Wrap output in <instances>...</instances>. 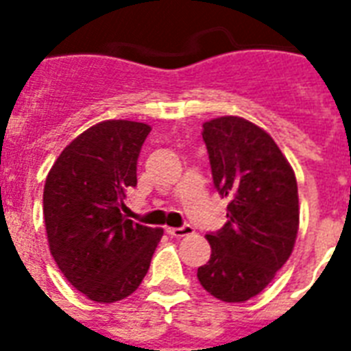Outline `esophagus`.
<instances>
[{"instance_id": "34e87169", "label": "esophagus", "mask_w": 351, "mask_h": 351, "mask_svg": "<svg viewBox=\"0 0 351 351\" xmlns=\"http://www.w3.org/2000/svg\"><path fill=\"white\" fill-rule=\"evenodd\" d=\"M167 233H169L171 237L182 239V237H187V234L195 233V230H193V226L184 224V226H180V228H167Z\"/></svg>"}]
</instances>
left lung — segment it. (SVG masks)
Instances as JSON below:
<instances>
[{
  "label": "left lung",
  "mask_w": 351,
  "mask_h": 351,
  "mask_svg": "<svg viewBox=\"0 0 351 351\" xmlns=\"http://www.w3.org/2000/svg\"><path fill=\"white\" fill-rule=\"evenodd\" d=\"M213 184L228 198V222L208 233L211 258L198 267L204 289L244 302L271 282L291 255L299 230L297 180L266 131L239 117L204 123Z\"/></svg>",
  "instance_id": "8db88e82"
}]
</instances>
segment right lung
I'll return each instance as SVG.
<instances>
[{
	"mask_svg": "<svg viewBox=\"0 0 351 351\" xmlns=\"http://www.w3.org/2000/svg\"><path fill=\"white\" fill-rule=\"evenodd\" d=\"M151 127L107 120L74 138L43 189L49 247L69 282L96 302L136 291L164 231L123 215L136 187V162Z\"/></svg>",
	"mask_w": 351,
	"mask_h": 351,
	"instance_id": "1",
	"label": "right lung"
}]
</instances>
